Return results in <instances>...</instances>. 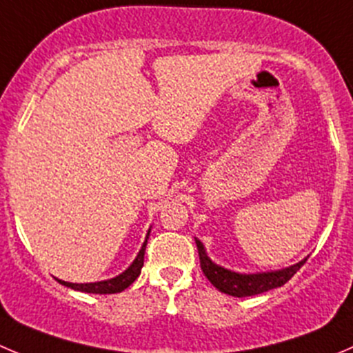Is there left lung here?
I'll return each instance as SVG.
<instances>
[{
  "mask_svg": "<svg viewBox=\"0 0 353 353\" xmlns=\"http://www.w3.org/2000/svg\"><path fill=\"white\" fill-rule=\"evenodd\" d=\"M198 246V255H200V268L203 271V274L207 276L208 281L219 290V292L225 293V295L238 296V299H243V296H253L259 295V293L269 292V290H274L283 286L285 283H288L293 276L296 274L303 263L307 262L302 260V262L295 263L292 268L283 269V271L276 272H262V274H238V272H231L228 269L221 268L217 263L212 262L210 259L205 253L203 245L196 239Z\"/></svg>",
  "mask_w": 353,
  "mask_h": 353,
  "instance_id": "obj_1",
  "label": "left lung"
}]
</instances>
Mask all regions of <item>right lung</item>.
<instances>
[{
  "label": "right lung",
  "mask_w": 353,
  "mask_h": 353,
  "mask_svg": "<svg viewBox=\"0 0 353 353\" xmlns=\"http://www.w3.org/2000/svg\"><path fill=\"white\" fill-rule=\"evenodd\" d=\"M150 234V231H148ZM148 234H146L145 243H143L141 250H139L138 256L134 259V262L131 263V268L128 271H124L122 274H119L117 278L108 279V281H100V283H85V285H75V283H65V281H58L61 285L68 286L72 290H77V292H84V293H98V295H108V293H121L124 292L125 288L132 285V283L138 279V276L141 274V268L143 262H145V248H146V241H148Z\"/></svg>",
  "instance_id": "add662e5"
}]
</instances>
